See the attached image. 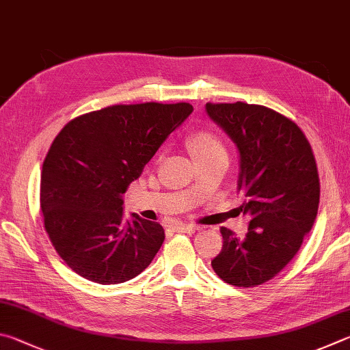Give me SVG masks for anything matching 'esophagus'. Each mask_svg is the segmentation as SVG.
I'll use <instances>...</instances> for the list:
<instances>
[{"mask_svg":"<svg viewBox=\"0 0 350 350\" xmlns=\"http://www.w3.org/2000/svg\"><path fill=\"white\" fill-rule=\"evenodd\" d=\"M176 232H185V234H195V232L198 230V228L197 226H193V224H186V223H178V224H175V228H174Z\"/></svg>","mask_w":350,"mask_h":350,"instance_id":"1","label":"esophagus"}]
</instances>
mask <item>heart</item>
I'll return each instance as SVG.
<instances>
[{"instance_id":"1","label":"heart","mask_w":350,"mask_h":350,"mask_svg":"<svg viewBox=\"0 0 350 350\" xmlns=\"http://www.w3.org/2000/svg\"><path fill=\"white\" fill-rule=\"evenodd\" d=\"M189 147H191L193 157L197 158L198 161H204V159L219 155H228L223 141L219 139L215 133L209 131L193 132L191 137H189Z\"/></svg>"}]
</instances>
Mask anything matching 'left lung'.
<instances>
[{"label":"left lung","instance_id":"1","mask_svg":"<svg viewBox=\"0 0 350 350\" xmlns=\"http://www.w3.org/2000/svg\"><path fill=\"white\" fill-rule=\"evenodd\" d=\"M206 110L240 150L238 192L247 234L221 228L212 269L228 284L255 287L283 271L317 218L320 176L308 138L291 118L260 104L207 103Z\"/></svg>","mask_w":350,"mask_h":350}]
</instances>
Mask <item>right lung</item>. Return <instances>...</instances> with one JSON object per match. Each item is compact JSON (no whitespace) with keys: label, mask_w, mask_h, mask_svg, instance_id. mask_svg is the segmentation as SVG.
Returning <instances> with one entry per match:
<instances>
[{"label":"right lung","mask_w":350,"mask_h":350,"mask_svg":"<svg viewBox=\"0 0 350 350\" xmlns=\"http://www.w3.org/2000/svg\"><path fill=\"white\" fill-rule=\"evenodd\" d=\"M192 110L189 103L115 104L77 116L55 137L40 204L52 246L79 277L118 284L150 265L164 229L135 213L124 223L121 197Z\"/></svg>","instance_id":"add662e5"}]
</instances>
